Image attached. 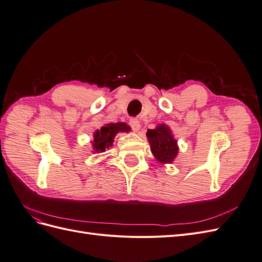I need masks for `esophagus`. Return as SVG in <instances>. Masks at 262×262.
<instances>
[{
  "instance_id": "1",
  "label": "esophagus",
  "mask_w": 262,
  "mask_h": 262,
  "mask_svg": "<svg viewBox=\"0 0 262 262\" xmlns=\"http://www.w3.org/2000/svg\"><path fill=\"white\" fill-rule=\"evenodd\" d=\"M129 123L134 132H139V130L141 128V124H140V121L138 120V119H131Z\"/></svg>"
}]
</instances>
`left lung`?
Listing matches in <instances>:
<instances>
[{"label":"left lung","instance_id":"obj_1","mask_svg":"<svg viewBox=\"0 0 262 262\" xmlns=\"http://www.w3.org/2000/svg\"><path fill=\"white\" fill-rule=\"evenodd\" d=\"M146 137L155 160L161 164H171L178 155L179 146L169 126L157 124L155 129L147 130Z\"/></svg>","mask_w":262,"mask_h":262}]
</instances>
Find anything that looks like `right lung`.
<instances>
[{"label": "right lung", "mask_w": 262, "mask_h": 262, "mask_svg": "<svg viewBox=\"0 0 262 262\" xmlns=\"http://www.w3.org/2000/svg\"><path fill=\"white\" fill-rule=\"evenodd\" d=\"M131 131L130 125L125 122H110L102 125L99 130L94 132V140L92 141L93 153H102L107 148L113 146L114 139L119 132Z\"/></svg>", "instance_id": "obj_1"}]
</instances>
